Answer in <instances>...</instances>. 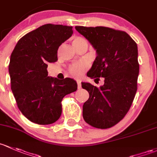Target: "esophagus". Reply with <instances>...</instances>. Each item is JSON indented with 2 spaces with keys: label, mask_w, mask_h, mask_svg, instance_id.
<instances>
[{
  "label": "esophagus",
  "mask_w": 157,
  "mask_h": 157,
  "mask_svg": "<svg viewBox=\"0 0 157 157\" xmlns=\"http://www.w3.org/2000/svg\"><path fill=\"white\" fill-rule=\"evenodd\" d=\"M77 88L78 89L81 88V82H80V80H77Z\"/></svg>",
  "instance_id": "1"
}]
</instances>
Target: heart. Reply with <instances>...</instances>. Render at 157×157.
<instances>
[{
  "label": "heart",
  "instance_id": "b5f03b06",
  "mask_svg": "<svg viewBox=\"0 0 157 157\" xmlns=\"http://www.w3.org/2000/svg\"><path fill=\"white\" fill-rule=\"evenodd\" d=\"M87 44L86 40L81 37H74L72 40V45L75 49L80 47L83 44ZM86 68V64L84 62H77L71 65L69 67V73L74 77H80L83 73L85 69Z\"/></svg>",
  "mask_w": 157,
  "mask_h": 157
}]
</instances>
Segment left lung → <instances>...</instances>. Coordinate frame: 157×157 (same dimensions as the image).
<instances>
[{"instance_id":"left-lung-1","label":"left lung","mask_w":157,"mask_h":157,"mask_svg":"<svg viewBox=\"0 0 157 157\" xmlns=\"http://www.w3.org/2000/svg\"><path fill=\"white\" fill-rule=\"evenodd\" d=\"M75 29L96 51L87 75L105 78L99 88L81 83L90 94L83 106V119L95 128H110L123 120L134 100L139 73L138 47L125 31L102 26Z\"/></svg>"}]
</instances>
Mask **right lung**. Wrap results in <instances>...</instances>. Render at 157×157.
Listing matches in <instances>:
<instances>
[{"mask_svg": "<svg viewBox=\"0 0 157 157\" xmlns=\"http://www.w3.org/2000/svg\"><path fill=\"white\" fill-rule=\"evenodd\" d=\"M71 26L47 24L18 41L10 56L11 90L22 113L40 125L52 124L62 114V98L75 92L73 79L48 77L49 63L58 60L59 46L71 37Z\"/></svg>", "mask_w": 157, "mask_h": 157, "instance_id": "right-lung-1", "label": "right lung"}]
</instances>
